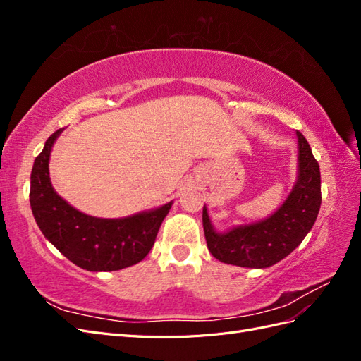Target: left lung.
<instances>
[{"instance_id": "left-lung-1", "label": "left lung", "mask_w": 361, "mask_h": 361, "mask_svg": "<svg viewBox=\"0 0 361 361\" xmlns=\"http://www.w3.org/2000/svg\"><path fill=\"white\" fill-rule=\"evenodd\" d=\"M297 179L288 197L267 218L218 232L203 206V228L211 255L223 264L268 268L289 256L307 236L321 207V171L307 140L297 133Z\"/></svg>"}]
</instances>
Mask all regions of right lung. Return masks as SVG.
Here are the masks:
<instances>
[{"label": "right lung", "instance_id": "right-lung-1", "mask_svg": "<svg viewBox=\"0 0 361 361\" xmlns=\"http://www.w3.org/2000/svg\"><path fill=\"white\" fill-rule=\"evenodd\" d=\"M59 129L47 141L31 170L30 204L43 236L72 264L87 271H118L143 260L173 202L123 218L87 215L57 194L49 178L51 152Z\"/></svg>", "mask_w": 361, "mask_h": 361}]
</instances>
